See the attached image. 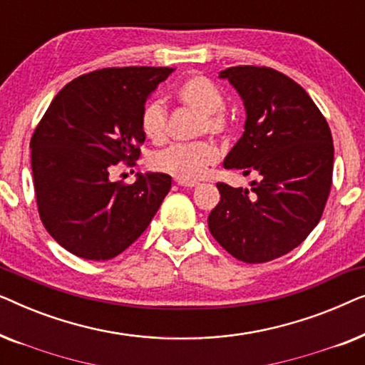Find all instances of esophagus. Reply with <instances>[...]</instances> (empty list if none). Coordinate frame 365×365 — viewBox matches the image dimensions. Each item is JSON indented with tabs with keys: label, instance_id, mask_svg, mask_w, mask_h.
<instances>
[{
	"label": "esophagus",
	"instance_id": "1",
	"mask_svg": "<svg viewBox=\"0 0 365 365\" xmlns=\"http://www.w3.org/2000/svg\"><path fill=\"white\" fill-rule=\"evenodd\" d=\"M178 186H182V187H196L197 186V182H194V181H179L178 179Z\"/></svg>",
	"mask_w": 365,
	"mask_h": 365
}]
</instances>
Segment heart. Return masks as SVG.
<instances>
[{
  "label": "heart",
  "mask_w": 365,
  "mask_h": 365,
  "mask_svg": "<svg viewBox=\"0 0 365 365\" xmlns=\"http://www.w3.org/2000/svg\"><path fill=\"white\" fill-rule=\"evenodd\" d=\"M174 96L184 108L199 114L197 134H224L231 126L229 118L222 113L224 94L211 79L204 76H189L174 89ZM144 136L154 143L163 141L166 136L168 111L159 99H151L144 104L141 118ZM219 149L211 141L194 144H173L151 154L149 164L154 171L169 174L179 181H197L207 169L216 164Z\"/></svg>",
  "instance_id": "b5f03b06"
}]
</instances>
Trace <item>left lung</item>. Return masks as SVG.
Segmentation results:
<instances>
[{
	"label": "left lung",
	"mask_w": 365,
	"mask_h": 365,
	"mask_svg": "<svg viewBox=\"0 0 365 365\" xmlns=\"http://www.w3.org/2000/svg\"><path fill=\"white\" fill-rule=\"evenodd\" d=\"M219 78L246 109L224 168L259 179L251 189L217 182L221 201L209 214V231L239 261L267 262L291 252L321 221L332 184V134L304 88L276 69L236 66Z\"/></svg>",
	"instance_id": "1"
}]
</instances>
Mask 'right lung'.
<instances>
[{
  "instance_id": "right-lung-1",
  "label": "right lung",
  "mask_w": 365,
  "mask_h": 365,
  "mask_svg": "<svg viewBox=\"0 0 365 365\" xmlns=\"http://www.w3.org/2000/svg\"><path fill=\"white\" fill-rule=\"evenodd\" d=\"M173 68H106L68 83L31 138V169L39 217L74 256L108 261L151 222L171 189V176L136 174L114 182L118 163L133 164L144 143L141 111Z\"/></svg>"
}]
</instances>
